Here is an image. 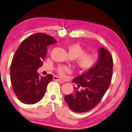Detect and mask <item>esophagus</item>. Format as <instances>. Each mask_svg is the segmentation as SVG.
Returning a JSON list of instances; mask_svg holds the SVG:
<instances>
[{
	"label": "esophagus",
	"mask_w": 132,
	"mask_h": 132,
	"mask_svg": "<svg viewBox=\"0 0 132 132\" xmlns=\"http://www.w3.org/2000/svg\"><path fill=\"white\" fill-rule=\"evenodd\" d=\"M53 80H56V81L59 82H60V83H64V82L63 80H61V79H60V77H58V76H54V77H53Z\"/></svg>",
	"instance_id": "34e87169"
}]
</instances>
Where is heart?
<instances>
[{
	"label": "heart",
	"instance_id": "obj_1",
	"mask_svg": "<svg viewBox=\"0 0 132 132\" xmlns=\"http://www.w3.org/2000/svg\"><path fill=\"white\" fill-rule=\"evenodd\" d=\"M68 53L73 59L76 58V64L77 67L82 71H87L95 64V59L93 55L90 53H85V51L78 44H74L68 47ZM57 72L62 77L67 73L70 72V69L67 67L60 66L57 69Z\"/></svg>",
	"mask_w": 132,
	"mask_h": 132
}]
</instances>
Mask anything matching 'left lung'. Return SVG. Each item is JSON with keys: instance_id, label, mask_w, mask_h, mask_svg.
Instances as JSON below:
<instances>
[{"instance_id": "8db88e82", "label": "left lung", "mask_w": 132, "mask_h": 132, "mask_svg": "<svg viewBox=\"0 0 132 132\" xmlns=\"http://www.w3.org/2000/svg\"><path fill=\"white\" fill-rule=\"evenodd\" d=\"M113 60L110 52L104 47L99 48L97 63L88 71L74 79L77 87L74 92L65 95L68 107L75 112H85L100 102L108 89L112 76Z\"/></svg>"}]
</instances>
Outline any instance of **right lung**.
<instances>
[{
    "mask_svg": "<svg viewBox=\"0 0 132 132\" xmlns=\"http://www.w3.org/2000/svg\"><path fill=\"white\" fill-rule=\"evenodd\" d=\"M56 43L49 35L36 33L24 39L16 51L10 66L11 84L22 103L35 104L44 97L47 85L53 77L52 74L40 76L37 70L42 66L47 46Z\"/></svg>",
    "mask_w": 132,
    "mask_h": 132,
    "instance_id": "1",
    "label": "right lung"
}]
</instances>
